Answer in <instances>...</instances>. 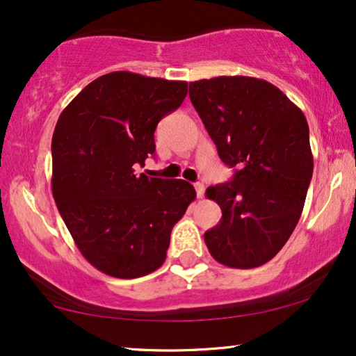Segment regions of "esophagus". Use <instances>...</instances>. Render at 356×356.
I'll use <instances>...</instances> for the list:
<instances>
[{
	"label": "esophagus",
	"mask_w": 356,
	"mask_h": 356,
	"mask_svg": "<svg viewBox=\"0 0 356 356\" xmlns=\"http://www.w3.org/2000/svg\"><path fill=\"white\" fill-rule=\"evenodd\" d=\"M194 189H196V196L201 199L204 196V184L196 183V184H194Z\"/></svg>",
	"instance_id": "34e87169"
}]
</instances>
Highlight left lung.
<instances>
[{"label": "left lung", "mask_w": 356, "mask_h": 356, "mask_svg": "<svg viewBox=\"0 0 356 356\" xmlns=\"http://www.w3.org/2000/svg\"><path fill=\"white\" fill-rule=\"evenodd\" d=\"M218 157L236 168L206 196L222 218L204 233L212 257L235 269L270 261L293 233L313 177L309 128L303 111L264 79L218 76L189 84Z\"/></svg>", "instance_id": "8db88e82"}]
</instances>
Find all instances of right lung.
<instances>
[{
  "mask_svg": "<svg viewBox=\"0 0 356 356\" xmlns=\"http://www.w3.org/2000/svg\"><path fill=\"white\" fill-rule=\"evenodd\" d=\"M186 94L184 81L115 71L86 86L58 118L53 197L81 254L106 275L157 270L173 225L196 199L184 179L136 175L155 152L159 121Z\"/></svg>",
  "mask_w": 356,
  "mask_h": 356,
  "instance_id": "add662e5",
  "label": "right lung"
}]
</instances>
